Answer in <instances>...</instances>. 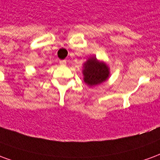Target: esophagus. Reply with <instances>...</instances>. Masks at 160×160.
<instances>
[{
  "mask_svg": "<svg viewBox=\"0 0 160 160\" xmlns=\"http://www.w3.org/2000/svg\"><path fill=\"white\" fill-rule=\"evenodd\" d=\"M59 62H60V64L62 65V66H65V65L67 64V61L66 60H61Z\"/></svg>",
  "mask_w": 160,
  "mask_h": 160,
  "instance_id": "1",
  "label": "esophagus"
}]
</instances>
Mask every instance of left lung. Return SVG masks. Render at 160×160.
I'll list each match as a JSON object with an SVG mask.
<instances>
[{"label": "left lung", "instance_id": "1", "mask_svg": "<svg viewBox=\"0 0 160 160\" xmlns=\"http://www.w3.org/2000/svg\"><path fill=\"white\" fill-rule=\"evenodd\" d=\"M82 73L85 83L89 87H93L107 80L110 75V68L104 62H99L94 56L84 63Z\"/></svg>", "mask_w": 160, "mask_h": 160}]
</instances>
